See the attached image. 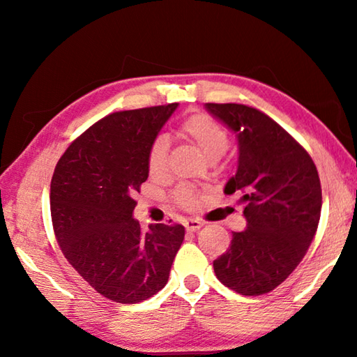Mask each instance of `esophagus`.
Here are the masks:
<instances>
[{
    "label": "esophagus",
    "mask_w": 357,
    "mask_h": 357,
    "mask_svg": "<svg viewBox=\"0 0 357 357\" xmlns=\"http://www.w3.org/2000/svg\"><path fill=\"white\" fill-rule=\"evenodd\" d=\"M202 227H203V222L198 219H189L185 222L187 231H197V229H200Z\"/></svg>",
    "instance_id": "obj_1"
}]
</instances>
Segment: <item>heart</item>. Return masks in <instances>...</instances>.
<instances>
[{
  "label": "heart",
  "mask_w": 357,
  "mask_h": 357,
  "mask_svg": "<svg viewBox=\"0 0 357 357\" xmlns=\"http://www.w3.org/2000/svg\"><path fill=\"white\" fill-rule=\"evenodd\" d=\"M179 132L185 138H189L198 146L208 160L215 162L227 153L229 146V134L228 130L223 128L222 124L217 123L208 114L197 113L192 116L185 118L179 126ZM167 142L164 137H157L155 140L151 143L146 155L148 172L153 176H160L165 173L167 168ZM173 202L179 204L181 208L192 209L198 204V193L190 185H179L176 190L173 192Z\"/></svg>",
  "instance_id": "b5f03b06"
}]
</instances>
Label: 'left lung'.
I'll use <instances>...</instances> for the list:
<instances>
[{"label": "left lung", "instance_id": "1", "mask_svg": "<svg viewBox=\"0 0 357 357\" xmlns=\"http://www.w3.org/2000/svg\"><path fill=\"white\" fill-rule=\"evenodd\" d=\"M236 132L238 172L227 195L243 192L247 228L233 231L228 250L214 259L223 285L244 296L273 291L309 250L321 215V183L309 153L271 119L243 104H206Z\"/></svg>", "mask_w": 357, "mask_h": 357}]
</instances>
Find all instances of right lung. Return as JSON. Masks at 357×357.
Returning a JSON list of instances; mask_svg holds the SVG:
<instances>
[{
  "mask_svg": "<svg viewBox=\"0 0 357 357\" xmlns=\"http://www.w3.org/2000/svg\"><path fill=\"white\" fill-rule=\"evenodd\" d=\"M176 107L102 118L70 143L52 178L53 231L64 257L96 291L121 304L160 291L184 241L179 223L143 231L132 217L148 179V149Z\"/></svg>",
  "mask_w": 357,
  "mask_h": 357,
  "instance_id": "add662e5",
  "label": "right lung"
}]
</instances>
